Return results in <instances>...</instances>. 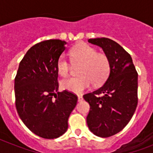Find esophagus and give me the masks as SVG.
<instances>
[{
  "label": "esophagus",
  "mask_w": 153,
  "mask_h": 153,
  "mask_svg": "<svg viewBox=\"0 0 153 153\" xmlns=\"http://www.w3.org/2000/svg\"><path fill=\"white\" fill-rule=\"evenodd\" d=\"M82 100H83V98H82V96L78 95V101H79V102H82Z\"/></svg>",
  "instance_id": "esophagus-1"
}]
</instances>
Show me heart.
Segmentation results:
<instances>
[{
  "label": "heart",
  "instance_id": "heart-1",
  "mask_svg": "<svg viewBox=\"0 0 153 153\" xmlns=\"http://www.w3.org/2000/svg\"><path fill=\"white\" fill-rule=\"evenodd\" d=\"M71 62L73 65H79V76L63 79L61 87L65 91L74 94L82 93L93 83L100 86L106 80L110 71V63L106 55L97 52V50L86 44H79L70 51ZM58 73L62 77L69 75L71 65L66 59L59 58L56 63Z\"/></svg>",
  "mask_w": 153,
  "mask_h": 153
}]
</instances>
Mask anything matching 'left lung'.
<instances>
[{"instance_id": "1", "label": "left lung", "mask_w": 153, "mask_h": 153, "mask_svg": "<svg viewBox=\"0 0 153 153\" xmlns=\"http://www.w3.org/2000/svg\"><path fill=\"white\" fill-rule=\"evenodd\" d=\"M88 42L102 48L109 60L110 71L103 86L83 95L91 107L86 122L94 135L109 137L122 130L135 112L138 74L130 55L117 43L108 38Z\"/></svg>"}]
</instances>
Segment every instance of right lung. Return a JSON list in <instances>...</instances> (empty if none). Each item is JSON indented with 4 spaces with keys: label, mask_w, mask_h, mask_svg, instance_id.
<instances>
[{
    "label": "right lung",
    "mask_w": 153,
    "mask_h": 153,
    "mask_svg": "<svg viewBox=\"0 0 153 153\" xmlns=\"http://www.w3.org/2000/svg\"><path fill=\"white\" fill-rule=\"evenodd\" d=\"M65 44L60 39L35 44L20 61L15 78L19 117L32 133L45 139L58 138L65 133L70 114L78 101L71 92H58L56 63L66 48Z\"/></svg>",
    "instance_id": "add662e5"
}]
</instances>
